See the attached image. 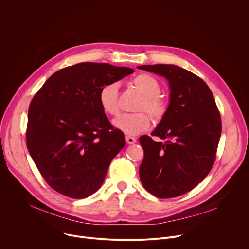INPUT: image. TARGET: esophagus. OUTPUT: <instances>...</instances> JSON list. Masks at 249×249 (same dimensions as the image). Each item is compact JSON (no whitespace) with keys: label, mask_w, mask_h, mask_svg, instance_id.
Masks as SVG:
<instances>
[{"label":"esophagus","mask_w":249,"mask_h":249,"mask_svg":"<svg viewBox=\"0 0 249 249\" xmlns=\"http://www.w3.org/2000/svg\"><path fill=\"white\" fill-rule=\"evenodd\" d=\"M136 138L135 137H132V136H126V142L127 144L129 145H132V144H135L136 143Z\"/></svg>","instance_id":"esophagus-1"}]
</instances>
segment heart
Returning a JSON list of instances; mask_svg holds the SVG:
<instances>
[{
    "instance_id": "1",
    "label": "heart",
    "mask_w": 249,
    "mask_h": 249,
    "mask_svg": "<svg viewBox=\"0 0 249 249\" xmlns=\"http://www.w3.org/2000/svg\"><path fill=\"white\" fill-rule=\"evenodd\" d=\"M132 84L143 94V99L140 100L137 107L140 112L122 114L113 120V126L129 136L143 133L150 128L151 118L142 110L147 111L156 121H160L167 109L165 101L159 96L160 85L154 76L140 74L132 80ZM118 96L117 83H107L101 87L98 92V103L106 114L117 115L119 113Z\"/></svg>"
}]
</instances>
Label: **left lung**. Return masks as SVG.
Returning <instances> with one entry per match:
<instances>
[{
  "label": "left lung",
  "mask_w": 249,
  "mask_h": 249,
  "mask_svg": "<svg viewBox=\"0 0 249 249\" xmlns=\"http://www.w3.org/2000/svg\"><path fill=\"white\" fill-rule=\"evenodd\" d=\"M166 79L169 103L166 112L149 136L139 141L144 160L140 179L159 198L185 194L202 182L216 159L222 133L221 115L207 84L189 71L167 64L137 67Z\"/></svg>",
  "instance_id": "1"
}]
</instances>
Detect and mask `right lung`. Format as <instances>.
<instances>
[{
    "mask_svg": "<svg viewBox=\"0 0 249 249\" xmlns=\"http://www.w3.org/2000/svg\"><path fill=\"white\" fill-rule=\"evenodd\" d=\"M134 73L127 67L86 62L53 74L28 110L26 145L45 181L57 192L84 199L96 192L124 148L98 103V92Z\"/></svg>",
    "mask_w": 249,
    "mask_h": 249,
    "instance_id": "right-lung-1",
    "label": "right lung"
}]
</instances>
